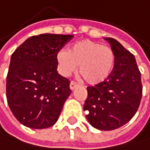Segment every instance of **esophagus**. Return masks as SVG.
<instances>
[{
  "mask_svg": "<svg viewBox=\"0 0 150 150\" xmlns=\"http://www.w3.org/2000/svg\"><path fill=\"white\" fill-rule=\"evenodd\" d=\"M77 86H78L77 83H76L74 81H71V83H70V89L71 90H74V89H76V87H77Z\"/></svg>",
  "mask_w": 150,
  "mask_h": 150,
  "instance_id": "1",
  "label": "esophagus"
}]
</instances>
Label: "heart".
Segmentation results:
<instances>
[{
  "label": "heart",
  "instance_id": "b5f03b06",
  "mask_svg": "<svg viewBox=\"0 0 150 150\" xmlns=\"http://www.w3.org/2000/svg\"><path fill=\"white\" fill-rule=\"evenodd\" d=\"M56 59L63 76H69L78 65L82 78L94 85L109 76L115 67L116 54L112 47L86 39L74 42L67 51H60Z\"/></svg>",
  "mask_w": 150,
  "mask_h": 150
}]
</instances>
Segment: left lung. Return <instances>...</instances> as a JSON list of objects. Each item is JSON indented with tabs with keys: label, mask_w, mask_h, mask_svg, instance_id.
Returning a JSON list of instances; mask_svg holds the SVG:
<instances>
[{
	"label": "left lung",
	"mask_w": 150,
	"mask_h": 150,
	"mask_svg": "<svg viewBox=\"0 0 150 150\" xmlns=\"http://www.w3.org/2000/svg\"><path fill=\"white\" fill-rule=\"evenodd\" d=\"M116 54V63L108 78L87 87L84 105L92 127L114 130L127 124L139 108L142 97L141 74L134 54L114 38H105Z\"/></svg>",
	"instance_id": "left-lung-1"
}]
</instances>
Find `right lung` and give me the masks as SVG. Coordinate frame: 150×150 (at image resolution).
I'll return each mask as SVG.
<instances>
[{"label":"right lung","instance_id":"right-lung-1","mask_svg":"<svg viewBox=\"0 0 150 150\" xmlns=\"http://www.w3.org/2000/svg\"><path fill=\"white\" fill-rule=\"evenodd\" d=\"M73 35L29 37L11 54L6 79L7 102L21 124L34 129L54 126L71 94L70 81L57 72L56 55Z\"/></svg>","mask_w":150,"mask_h":150}]
</instances>
